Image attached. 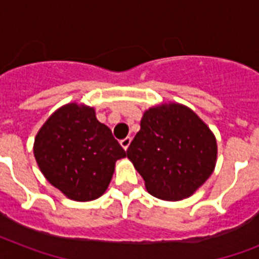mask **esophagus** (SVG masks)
Segmentation results:
<instances>
[{
  "label": "esophagus",
  "mask_w": 259,
  "mask_h": 259,
  "mask_svg": "<svg viewBox=\"0 0 259 259\" xmlns=\"http://www.w3.org/2000/svg\"><path fill=\"white\" fill-rule=\"evenodd\" d=\"M130 142H132V137H125L123 140H121L122 148H123L125 150L127 149V148H129V145H130Z\"/></svg>",
  "instance_id": "1"
}]
</instances>
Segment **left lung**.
Wrapping results in <instances>:
<instances>
[{"instance_id":"left-lung-1","label":"left lung","mask_w":259,"mask_h":259,"mask_svg":"<svg viewBox=\"0 0 259 259\" xmlns=\"http://www.w3.org/2000/svg\"><path fill=\"white\" fill-rule=\"evenodd\" d=\"M126 156L145 180L148 192L164 200L192 195L212 173L217 141L204 122L185 106L149 109Z\"/></svg>"}]
</instances>
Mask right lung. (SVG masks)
I'll return each instance as SVG.
<instances>
[{
    "instance_id": "add662e5",
    "label": "right lung",
    "mask_w": 259,
    "mask_h": 259,
    "mask_svg": "<svg viewBox=\"0 0 259 259\" xmlns=\"http://www.w3.org/2000/svg\"><path fill=\"white\" fill-rule=\"evenodd\" d=\"M34 157L51 184L72 200L97 199L109 187L114 165L126 152L91 107L63 106L34 140Z\"/></svg>"
}]
</instances>
